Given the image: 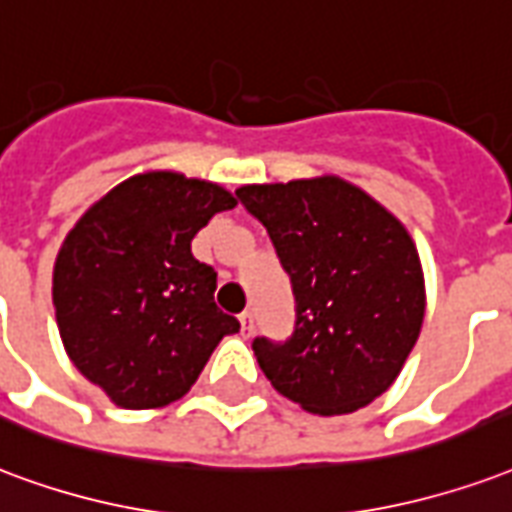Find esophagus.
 Segmentation results:
<instances>
[{
    "label": "esophagus",
    "mask_w": 512,
    "mask_h": 512,
    "mask_svg": "<svg viewBox=\"0 0 512 512\" xmlns=\"http://www.w3.org/2000/svg\"><path fill=\"white\" fill-rule=\"evenodd\" d=\"M238 323H241V331H244L246 336H249V333H252V328H255V314H252V312H241V314H238Z\"/></svg>",
    "instance_id": "esophagus-1"
}]
</instances>
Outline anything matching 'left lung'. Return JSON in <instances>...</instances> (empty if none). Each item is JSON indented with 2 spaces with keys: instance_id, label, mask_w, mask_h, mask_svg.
<instances>
[{
  "instance_id": "8db88e82",
  "label": "left lung",
  "mask_w": 512,
  "mask_h": 512,
  "mask_svg": "<svg viewBox=\"0 0 512 512\" xmlns=\"http://www.w3.org/2000/svg\"><path fill=\"white\" fill-rule=\"evenodd\" d=\"M236 198L268 230L295 298L285 342H252L260 369L309 412L366 407L399 377L423 323V271L410 233L336 176L249 184Z\"/></svg>"
}]
</instances>
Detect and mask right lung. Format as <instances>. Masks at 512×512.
I'll return each mask as SVG.
<instances>
[{
  "mask_svg": "<svg viewBox=\"0 0 512 512\" xmlns=\"http://www.w3.org/2000/svg\"><path fill=\"white\" fill-rule=\"evenodd\" d=\"M233 206L217 184L157 170L111 189L64 238L54 268L64 350L124 410L181 399L241 328L214 304V268L192 257L195 233Z\"/></svg>",
  "mask_w": 512,
  "mask_h": 512,
  "instance_id": "add662e5",
  "label": "right lung"
}]
</instances>
